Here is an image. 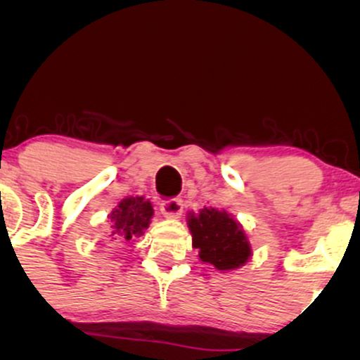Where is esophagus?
I'll return each mask as SVG.
<instances>
[{"label": "esophagus", "mask_w": 360, "mask_h": 360, "mask_svg": "<svg viewBox=\"0 0 360 360\" xmlns=\"http://www.w3.org/2000/svg\"><path fill=\"white\" fill-rule=\"evenodd\" d=\"M160 213L166 218H171V220H176L183 214V201L179 198H172V200L162 201L160 203Z\"/></svg>", "instance_id": "esophagus-1"}]
</instances>
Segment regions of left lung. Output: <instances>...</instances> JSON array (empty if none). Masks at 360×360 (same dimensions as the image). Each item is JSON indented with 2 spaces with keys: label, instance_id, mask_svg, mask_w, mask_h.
I'll list each match as a JSON object with an SVG mask.
<instances>
[{
  "label": "left lung",
  "instance_id": "8db88e82",
  "mask_svg": "<svg viewBox=\"0 0 360 360\" xmlns=\"http://www.w3.org/2000/svg\"><path fill=\"white\" fill-rule=\"evenodd\" d=\"M188 229L193 249L201 262L212 264L217 271H233L245 266L252 257V247L242 223L226 210L203 208L188 213Z\"/></svg>",
  "mask_w": 360,
  "mask_h": 360
}]
</instances>
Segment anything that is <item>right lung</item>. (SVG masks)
Instances as JSON below:
<instances>
[{
    "mask_svg": "<svg viewBox=\"0 0 360 360\" xmlns=\"http://www.w3.org/2000/svg\"><path fill=\"white\" fill-rule=\"evenodd\" d=\"M154 214L152 203L143 196H128L120 201L108 214L111 220V240L130 242L143 235Z\"/></svg>",
    "mask_w": 360,
    "mask_h": 360,
    "instance_id": "1",
    "label": "right lung"
}]
</instances>
